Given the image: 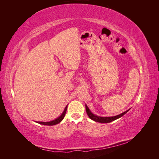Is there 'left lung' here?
Wrapping results in <instances>:
<instances>
[{
  "label": "left lung",
  "instance_id": "8db88e82",
  "mask_svg": "<svg viewBox=\"0 0 159 159\" xmlns=\"http://www.w3.org/2000/svg\"><path fill=\"white\" fill-rule=\"evenodd\" d=\"M85 108H86V112L87 116H89V117L90 119H92V120L96 121V122H99V123H109L113 121L114 120H116L118 118H120L121 117H122L124 114H126L129 109L125 111V112L121 113L120 115H117L116 116H113V117H100V116H97L96 115H94L93 113H92L91 112V111L89 110V109L88 108L86 104H85Z\"/></svg>",
  "mask_w": 159,
  "mask_h": 159
}]
</instances>
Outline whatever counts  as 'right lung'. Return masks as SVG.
I'll list each match as a JSON object with an SVG mask.
<instances>
[{
	"instance_id": "1",
	"label": "right lung",
	"mask_w": 159,
	"mask_h": 159,
	"mask_svg": "<svg viewBox=\"0 0 159 159\" xmlns=\"http://www.w3.org/2000/svg\"><path fill=\"white\" fill-rule=\"evenodd\" d=\"M67 106L66 107L65 109H64L62 114L61 115V116L59 117H57V119H55V120H52V121H47V122H44V121H36V122L38 123V124H40L46 125V126H53V125L59 124L63 120L64 117H65V115H66V111H67Z\"/></svg>"
}]
</instances>
